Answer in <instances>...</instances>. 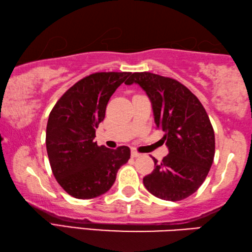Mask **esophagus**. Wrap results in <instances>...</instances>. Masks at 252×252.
I'll list each match as a JSON object with an SVG mask.
<instances>
[{"label":"esophagus","mask_w":252,"mask_h":252,"mask_svg":"<svg viewBox=\"0 0 252 252\" xmlns=\"http://www.w3.org/2000/svg\"><path fill=\"white\" fill-rule=\"evenodd\" d=\"M139 156H140L139 153L135 152V151H131V157H139Z\"/></svg>","instance_id":"34e87169"}]
</instances>
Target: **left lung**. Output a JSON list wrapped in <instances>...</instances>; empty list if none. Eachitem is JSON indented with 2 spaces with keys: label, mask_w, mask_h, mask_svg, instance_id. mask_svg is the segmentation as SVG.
Here are the masks:
<instances>
[{
  "label": "left lung",
  "mask_w": 252,
  "mask_h": 252,
  "mask_svg": "<svg viewBox=\"0 0 252 252\" xmlns=\"http://www.w3.org/2000/svg\"><path fill=\"white\" fill-rule=\"evenodd\" d=\"M138 85L152 101L157 128L164 131L169 154L155 162L143 182L164 200L179 201L198 190L215 157V133L199 99L174 78L142 72L130 74L126 85Z\"/></svg>",
  "instance_id": "8db88e82"
}]
</instances>
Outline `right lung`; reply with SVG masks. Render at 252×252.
I'll return each instance as SVG.
<instances>
[{"label":"right lung","mask_w":252,"mask_h":252,"mask_svg":"<svg viewBox=\"0 0 252 252\" xmlns=\"http://www.w3.org/2000/svg\"><path fill=\"white\" fill-rule=\"evenodd\" d=\"M128 72L88 75L64 93L48 116L46 151L61 187L77 199H91L108 191L130 149L97 146L95 130L104 121L110 96Z\"/></svg>","instance_id":"add662e5"}]
</instances>
